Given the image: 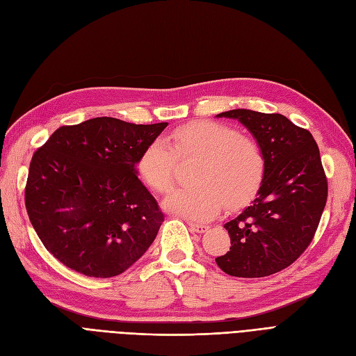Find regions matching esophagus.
Instances as JSON below:
<instances>
[{"mask_svg": "<svg viewBox=\"0 0 356 356\" xmlns=\"http://www.w3.org/2000/svg\"><path fill=\"white\" fill-rule=\"evenodd\" d=\"M188 225H189L191 232L204 234V232L209 231V226H207V225H198V223H192V222H188Z\"/></svg>", "mask_w": 356, "mask_h": 356, "instance_id": "obj_1", "label": "esophagus"}]
</instances>
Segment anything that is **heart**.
Returning <instances> with one entry per match:
<instances>
[{
    "mask_svg": "<svg viewBox=\"0 0 356 356\" xmlns=\"http://www.w3.org/2000/svg\"><path fill=\"white\" fill-rule=\"evenodd\" d=\"M179 158H200L193 170L195 186L171 189L164 209L195 222H207L223 204L236 209L259 191L265 176V155L253 137L231 125L197 121L155 139L137 159V173L149 188L167 191L173 183Z\"/></svg>",
    "mask_w": 356,
    "mask_h": 356,
    "instance_id": "obj_1",
    "label": "heart"
}]
</instances>
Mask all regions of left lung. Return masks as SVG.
I'll return each instance as SVG.
<instances>
[{
    "label": "left lung",
    "mask_w": 356,
    "mask_h": 356,
    "mask_svg": "<svg viewBox=\"0 0 356 356\" xmlns=\"http://www.w3.org/2000/svg\"><path fill=\"white\" fill-rule=\"evenodd\" d=\"M217 117L238 120L253 134L266 167L254 201L225 223L231 250L216 263L232 277H268L299 259L316 232L328 192L319 149L281 113L232 109Z\"/></svg>",
    "instance_id": "obj_1"
}]
</instances>
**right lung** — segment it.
Segmentation results:
<instances>
[{
	"label": "right lung",
	"instance_id": "add662e5",
	"mask_svg": "<svg viewBox=\"0 0 356 356\" xmlns=\"http://www.w3.org/2000/svg\"><path fill=\"white\" fill-rule=\"evenodd\" d=\"M167 125L93 118L57 129L33 154L26 211L65 266L86 277H117L151 247L164 214L136 164Z\"/></svg>",
	"mask_w": 356,
	"mask_h": 356
}]
</instances>
